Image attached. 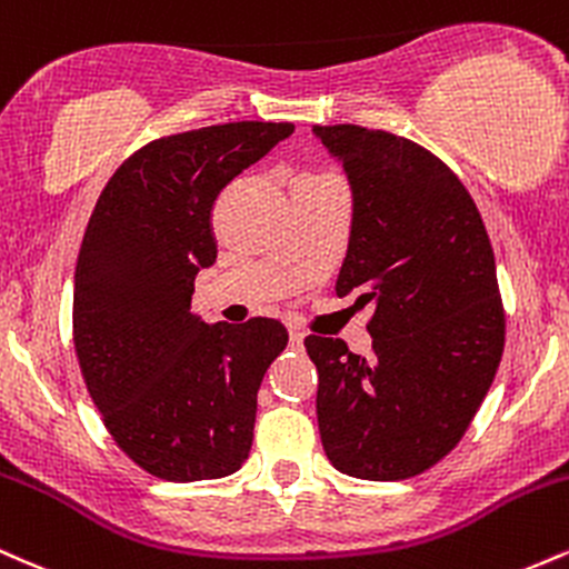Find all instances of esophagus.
Instances as JSON below:
<instances>
[{
  "instance_id": "34e87169",
  "label": "esophagus",
  "mask_w": 569,
  "mask_h": 569,
  "mask_svg": "<svg viewBox=\"0 0 569 569\" xmlns=\"http://www.w3.org/2000/svg\"><path fill=\"white\" fill-rule=\"evenodd\" d=\"M289 337H291V345H293V348H302V342H305V335H302V331L291 329V331H289Z\"/></svg>"
}]
</instances>
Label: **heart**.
Listing matches in <instances>:
<instances>
[{
    "mask_svg": "<svg viewBox=\"0 0 569 569\" xmlns=\"http://www.w3.org/2000/svg\"><path fill=\"white\" fill-rule=\"evenodd\" d=\"M329 181L337 179H331V176H305V179H299V184H329Z\"/></svg>",
    "mask_w": 569,
    "mask_h": 569,
    "instance_id": "1",
    "label": "heart"
}]
</instances>
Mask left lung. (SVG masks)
<instances>
[{
  "label": "left lung",
  "mask_w": 569,
  "mask_h": 569,
  "mask_svg": "<svg viewBox=\"0 0 569 569\" xmlns=\"http://www.w3.org/2000/svg\"><path fill=\"white\" fill-rule=\"evenodd\" d=\"M352 194L339 297L371 305V352L307 337L318 430L337 471L398 481L462 439L495 380L506 318L479 208L428 149L358 126H312Z\"/></svg>",
  "instance_id": "8db88e82"
}]
</instances>
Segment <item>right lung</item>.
I'll use <instances>...</instances> for the list:
<instances>
[{"label": "right lung", "instance_id": "obj_1", "mask_svg": "<svg viewBox=\"0 0 569 569\" xmlns=\"http://www.w3.org/2000/svg\"><path fill=\"white\" fill-rule=\"evenodd\" d=\"M291 133V122H227L147 143L88 221L77 358L109 433L158 479H221L251 452L259 385L289 331L272 318L206 323L192 293L217 262L213 200Z\"/></svg>", "mask_w": 569, "mask_h": 569}]
</instances>
